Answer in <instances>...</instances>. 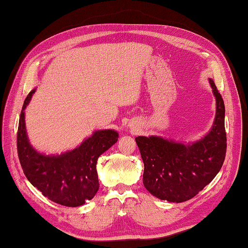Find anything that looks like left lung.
<instances>
[{
	"instance_id": "obj_1",
	"label": "left lung",
	"mask_w": 248,
	"mask_h": 248,
	"mask_svg": "<svg viewBox=\"0 0 248 248\" xmlns=\"http://www.w3.org/2000/svg\"><path fill=\"white\" fill-rule=\"evenodd\" d=\"M209 83L216 96V117L201 140L184 144L156 136L136 138L144 163L143 184L160 200H190L214 180L224 163L225 106L211 78Z\"/></svg>"
}]
</instances>
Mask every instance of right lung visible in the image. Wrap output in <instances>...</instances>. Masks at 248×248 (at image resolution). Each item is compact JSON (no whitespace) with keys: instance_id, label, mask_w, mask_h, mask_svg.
Segmentation results:
<instances>
[{"instance_id":"add662e5","label":"right lung","mask_w":248,"mask_h":248,"mask_svg":"<svg viewBox=\"0 0 248 248\" xmlns=\"http://www.w3.org/2000/svg\"><path fill=\"white\" fill-rule=\"evenodd\" d=\"M35 89L28 93L22 107L16 146L22 170L42 195L54 203L77 207L92 200L99 189L96 162L117 143L119 134L112 129L94 131L80 146L61 155L38 153L29 143L25 126V108Z\"/></svg>"}]
</instances>
